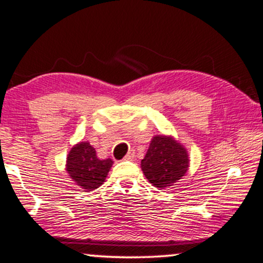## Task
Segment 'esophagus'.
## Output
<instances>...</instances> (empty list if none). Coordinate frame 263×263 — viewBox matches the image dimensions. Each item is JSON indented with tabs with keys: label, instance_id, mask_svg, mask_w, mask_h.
Here are the masks:
<instances>
[{
	"label": "esophagus",
	"instance_id": "1",
	"mask_svg": "<svg viewBox=\"0 0 263 263\" xmlns=\"http://www.w3.org/2000/svg\"><path fill=\"white\" fill-rule=\"evenodd\" d=\"M135 151L134 149H131V151L128 152V154L126 155V157H125V160H127V161H132V160H135Z\"/></svg>",
	"mask_w": 263,
	"mask_h": 263
}]
</instances>
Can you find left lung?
Instances as JSON below:
<instances>
[{"mask_svg": "<svg viewBox=\"0 0 263 263\" xmlns=\"http://www.w3.org/2000/svg\"><path fill=\"white\" fill-rule=\"evenodd\" d=\"M190 157L186 147L171 135L152 137L147 154L141 161V168L149 183L157 189L174 186L186 175Z\"/></svg>", "mask_w": 263, "mask_h": 263, "instance_id": "obj_1", "label": "left lung"}]
</instances>
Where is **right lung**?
Returning a JSON list of instances; mask_svg holds the SVG:
<instances>
[{
	"mask_svg": "<svg viewBox=\"0 0 263 263\" xmlns=\"http://www.w3.org/2000/svg\"><path fill=\"white\" fill-rule=\"evenodd\" d=\"M114 161L100 160L96 149L88 141L76 143L66 158V171L77 186L86 191H93L105 182Z\"/></svg>",
	"mask_w": 263,
	"mask_h": 263,
	"instance_id": "right-lung-1",
	"label": "right lung"
}]
</instances>
